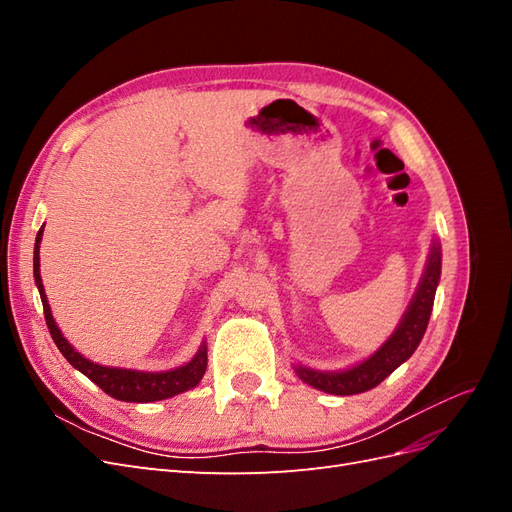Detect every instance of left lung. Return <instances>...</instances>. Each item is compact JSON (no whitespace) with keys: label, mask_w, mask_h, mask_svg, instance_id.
I'll use <instances>...</instances> for the list:
<instances>
[{"label":"left lung","mask_w":512,"mask_h":512,"mask_svg":"<svg viewBox=\"0 0 512 512\" xmlns=\"http://www.w3.org/2000/svg\"><path fill=\"white\" fill-rule=\"evenodd\" d=\"M440 271V243L433 241L421 284H418L408 312L401 318L395 333L386 339L369 359H365L359 365L344 371H316L309 367H297L299 378L309 386H314V389L331 395H356L378 386L386 376H391L401 363L408 361L418 348V344H421L431 316L433 297H436V288L440 282Z\"/></svg>","instance_id":"left-lung-1"}]
</instances>
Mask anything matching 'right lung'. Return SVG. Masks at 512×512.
<instances>
[{
	"mask_svg": "<svg viewBox=\"0 0 512 512\" xmlns=\"http://www.w3.org/2000/svg\"><path fill=\"white\" fill-rule=\"evenodd\" d=\"M44 228V226H42ZM42 228L38 230L36 245H34V280L40 290V299L44 307V320L46 327L51 331L53 342L57 344L59 352L66 356L68 363L85 374L91 382H96L100 389L119 401H136V404H147V401H160L173 395H179L203 380L207 369V344L198 348L194 359L177 369L170 371H136V369H119V367H104L98 363H91L81 352H76L68 339L61 335L57 324L53 320L49 301H46V292L40 277V241H42Z\"/></svg>",
	"mask_w": 512,
	"mask_h": 512,
	"instance_id": "1",
	"label": "right lung"
}]
</instances>
